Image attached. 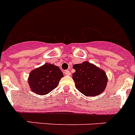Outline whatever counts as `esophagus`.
Wrapping results in <instances>:
<instances>
[{"instance_id":"esophagus-1","label":"esophagus","mask_w":135,"mask_h":135,"mask_svg":"<svg viewBox=\"0 0 135 135\" xmlns=\"http://www.w3.org/2000/svg\"><path fill=\"white\" fill-rule=\"evenodd\" d=\"M64 73H65V74L66 75V76H70V75H71V73H70V71H69V70H65V71H64Z\"/></svg>"}]
</instances>
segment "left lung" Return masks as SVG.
Here are the masks:
<instances>
[{
  "instance_id": "obj_1",
  "label": "left lung",
  "mask_w": 135,
  "mask_h": 135,
  "mask_svg": "<svg viewBox=\"0 0 135 135\" xmlns=\"http://www.w3.org/2000/svg\"><path fill=\"white\" fill-rule=\"evenodd\" d=\"M76 70L72 74L76 89L87 97H95L101 94L105 89L108 82L104 70L89 61L75 64Z\"/></svg>"
}]
</instances>
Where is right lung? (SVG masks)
Here are the masks:
<instances>
[{
	"label": "right lung",
	"mask_w": 135,
	"mask_h": 135,
	"mask_svg": "<svg viewBox=\"0 0 135 135\" xmlns=\"http://www.w3.org/2000/svg\"><path fill=\"white\" fill-rule=\"evenodd\" d=\"M64 74L58 66L46 63L32 70L28 77V84L33 93L40 95L48 94L59 84Z\"/></svg>",
	"instance_id": "add662e5"
}]
</instances>
